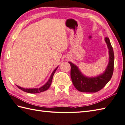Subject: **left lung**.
Instances as JSON below:
<instances>
[{
  "instance_id": "1",
  "label": "left lung",
  "mask_w": 125,
  "mask_h": 125,
  "mask_svg": "<svg viewBox=\"0 0 125 125\" xmlns=\"http://www.w3.org/2000/svg\"><path fill=\"white\" fill-rule=\"evenodd\" d=\"M109 54L108 63L104 73L99 75L90 77L84 75L78 67L71 62L70 75L73 85L82 92H96L102 89L112 78L114 69L115 55L113 48L108 38H105Z\"/></svg>"
}]
</instances>
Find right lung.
Wrapping results in <instances>:
<instances>
[{
  "label": "right lung",
  "instance_id": "obj_1",
  "mask_svg": "<svg viewBox=\"0 0 125 125\" xmlns=\"http://www.w3.org/2000/svg\"><path fill=\"white\" fill-rule=\"evenodd\" d=\"M58 67H57L55 69V70L52 71V73L51 74V76H50V77L48 79V81L47 82V83L44 84L43 86H42L41 87H40V88H33V89H27V88H23V87H21L18 85H17V86L18 87L19 89H21V90H22L23 91L27 92V93H30V94H38V93H40V92H42L46 91L49 88V87L51 85L52 82V79L53 78V76H54V73H55V71H56V70L57 69V68Z\"/></svg>",
  "mask_w": 125,
  "mask_h": 125
}]
</instances>
